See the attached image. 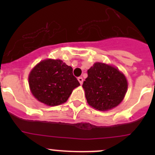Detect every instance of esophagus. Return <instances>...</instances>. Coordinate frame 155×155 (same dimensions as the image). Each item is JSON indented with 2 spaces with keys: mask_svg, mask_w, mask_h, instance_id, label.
Listing matches in <instances>:
<instances>
[{
  "mask_svg": "<svg viewBox=\"0 0 155 155\" xmlns=\"http://www.w3.org/2000/svg\"><path fill=\"white\" fill-rule=\"evenodd\" d=\"M78 81H79L81 85H82V83H83V78L82 76H79V77H78Z\"/></svg>",
  "mask_w": 155,
  "mask_h": 155,
  "instance_id": "34e87169",
  "label": "esophagus"
}]
</instances>
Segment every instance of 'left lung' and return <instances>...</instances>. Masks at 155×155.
<instances>
[{
    "mask_svg": "<svg viewBox=\"0 0 155 155\" xmlns=\"http://www.w3.org/2000/svg\"><path fill=\"white\" fill-rule=\"evenodd\" d=\"M82 87L87 104L101 111L117 107L124 99L127 82L123 73L108 64L97 62L87 70Z\"/></svg>",
    "mask_w": 155,
    "mask_h": 155,
    "instance_id": "obj_1",
    "label": "left lung"
}]
</instances>
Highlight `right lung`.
I'll list each match as a JSON object with an SVG mask.
<instances>
[{
    "mask_svg": "<svg viewBox=\"0 0 155 155\" xmlns=\"http://www.w3.org/2000/svg\"><path fill=\"white\" fill-rule=\"evenodd\" d=\"M28 81L33 95L51 107L66 102L73 89L80 85L71 67L51 59L40 62L30 73Z\"/></svg>",
    "mask_w": 155,
    "mask_h": 155,
    "instance_id": "add662e5",
    "label": "right lung"
}]
</instances>
